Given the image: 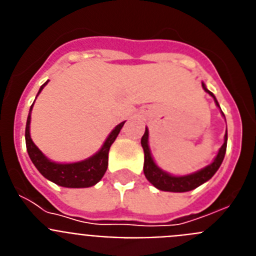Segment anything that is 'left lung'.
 Instances as JSON below:
<instances>
[{"mask_svg":"<svg viewBox=\"0 0 256 256\" xmlns=\"http://www.w3.org/2000/svg\"><path fill=\"white\" fill-rule=\"evenodd\" d=\"M202 88L205 90V92L210 94V96L214 98L216 106L219 108V104L216 101V96L212 94L206 88V86L202 83ZM223 114V112H222ZM224 116V114H223ZM141 144L144 148V177L148 178V182L155 186L156 188L160 190V191H169V192H187L191 191V190L196 188V187L201 186L202 183H205L206 180H209L210 178L216 174V172L218 170L219 166H220L222 162L224 159L226 150H227V132L224 136V144H222V148H219L218 155L216 156L214 162L210 165L202 168L201 170L196 172V173L188 174V176H180V177H176V176H172V174L166 173L162 169H160L158 165L154 162L152 156H151L150 148H148V130L146 128L144 130V134L142 136L141 138Z\"/></svg>","mask_w":256,"mask_h":256,"instance_id":"1","label":"left lung"}]
</instances>
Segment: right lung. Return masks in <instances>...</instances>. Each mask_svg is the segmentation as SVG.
Returning <instances> with one entry per match:
<instances>
[{"label":"right lung","mask_w":256,"mask_h":256,"mask_svg":"<svg viewBox=\"0 0 256 256\" xmlns=\"http://www.w3.org/2000/svg\"><path fill=\"white\" fill-rule=\"evenodd\" d=\"M47 82L40 86L38 94L44 90ZM32 108H33V105L30 106L28 119H26V144L29 158H30L32 162L34 164L36 168L40 170V173L44 178L51 180V182L56 183V184H58L61 187H68V188H84V187L94 186L97 182H100V180L104 177V174H105L106 169H108L110 146L115 141V138L118 137V134H119V132L122 130V126H124L126 122H122L120 124H118L115 126L114 130H112V133L108 134V138H106L105 144H102V148H100V151L94 154V156L78 162L58 164V162H54L50 159H47L46 156L42 154V151L36 146L34 142L32 141L30 132H29Z\"/></svg>","instance_id":"1"}]
</instances>
